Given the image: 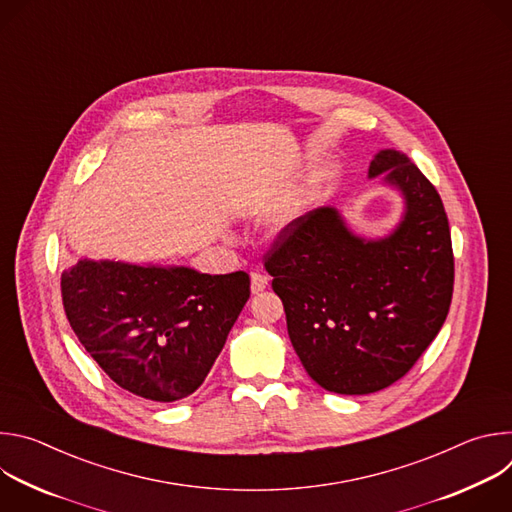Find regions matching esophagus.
Instances as JSON below:
<instances>
[{
	"mask_svg": "<svg viewBox=\"0 0 512 512\" xmlns=\"http://www.w3.org/2000/svg\"><path fill=\"white\" fill-rule=\"evenodd\" d=\"M269 285V277L265 273H251V291L253 294H261V291Z\"/></svg>",
	"mask_w": 512,
	"mask_h": 512,
	"instance_id": "obj_1",
	"label": "esophagus"
}]
</instances>
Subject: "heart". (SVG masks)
<instances>
[{"label":"heart","mask_w":512,"mask_h":512,"mask_svg":"<svg viewBox=\"0 0 512 512\" xmlns=\"http://www.w3.org/2000/svg\"><path fill=\"white\" fill-rule=\"evenodd\" d=\"M310 202V190L300 188L285 194L281 200H277L267 216L269 227L275 231H285L294 223H298V218L304 214Z\"/></svg>","instance_id":"b5f03b06"}]
</instances>
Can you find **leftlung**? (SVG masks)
<instances>
[{"label": "left lung", "instance_id": "8db88e82", "mask_svg": "<svg viewBox=\"0 0 512 512\" xmlns=\"http://www.w3.org/2000/svg\"><path fill=\"white\" fill-rule=\"evenodd\" d=\"M383 172L405 200L389 237L360 239L336 208L320 206L265 253L306 373L340 395L377 393L405 377L452 304L454 253L440 194L401 152L375 156L369 178Z\"/></svg>", "mask_w": 512, "mask_h": 512}]
</instances>
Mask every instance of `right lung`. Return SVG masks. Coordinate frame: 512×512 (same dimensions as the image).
<instances>
[{
	"label": "right lung",
	"instance_id": "right-lung-1",
	"mask_svg": "<svg viewBox=\"0 0 512 512\" xmlns=\"http://www.w3.org/2000/svg\"><path fill=\"white\" fill-rule=\"evenodd\" d=\"M70 328L121 389L158 403L192 395L251 294L245 271L83 259L60 277Z\"/></svg>",
	"mask_w": 512,
	"mask_h": 512
}]
</instances>
